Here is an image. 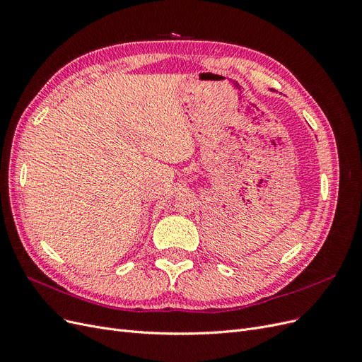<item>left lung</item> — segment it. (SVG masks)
Masks as SVG:
<instances>
[{"label": "left lung", "instance_id": "left-lung-1", "mask_svg": "<svg viewBox=\"0 0 362 362\" xmlns=\"http://www.w3.org/2000/svg\"><path fill=\"white\" fill-rule=\"evenodd\" d=\"M269 90H270V92H275V90H272V89H269Z\"/></svg>", "mask_w": 362, "mask_h": 362}]
</instances>
